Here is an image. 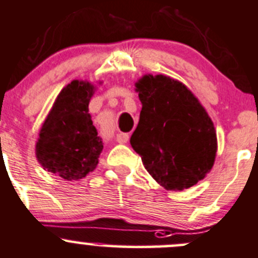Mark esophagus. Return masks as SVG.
Segmentation results:
<instances>
[{"label": "esophagus", "mask_w": 258, "mask_h": 258, "mask_svg": "<svg viewBox=\"0 0 258 258\" xmlns=\"http://www.w3.org/2000/svg\"><path fill=\"white\" fill-rule=\"evenodd\" d=\"M128 133H119V134H116V142H118L119 144H125V143H128Z\"/></svg>", "instance_id": "1"}]
</instances>
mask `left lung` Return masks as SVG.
Listing matches in <instances>:
<instances>
[{"mask_svg": "<svg viewBox=\"0 0 258 258\" xmlns=\"http://www.w3.org/2000/svg\"><path fill=\"white\" fill-rule=\"evenodd\" d=\"M135 87L143 108L132 148L166 190L194 186L211 170L217 150L205 108L181 82L163 74H145Z\"/></svg>", "mask_w": 258, "mask_h": 258, "instance_id": "1", "label": "left lung"}]
</instances>
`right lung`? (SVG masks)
Returning <instances> with one entry per match:
<instances>
[{"mask_svg": "<svg viewBox=\"0 0 258 258\" xmlns=\"http://www.w3.org/2000/svg\"><path fill=\"white\" fill-rule=\"evenodd\" d=\"M93 94L94 86L89 82H71L60 90L39 132L37 160L68 181L86 177L97 168L103 150L88 109Z\"/></svg>", "mask_w": 258, "mask_h": 258, "instance_id": "right-lung-1", "label": "right lung"}]
</instances>
